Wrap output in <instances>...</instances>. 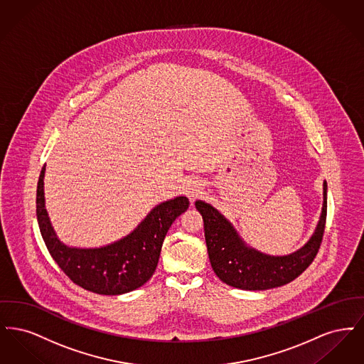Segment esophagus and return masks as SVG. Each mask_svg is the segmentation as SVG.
<instances>
[{"instance_id":"34e87169","label":"esophagus","mask_w":364,"mask_h":364,"mask_svg":"<svg viewBox=\"0 0 364 364\" xmlns=\"http://www.w3.org/2000/svg\"><path fill=\"white\" fill-rule=\"evenodd\" d=\"M202 184L199 183V181H190L188 184H187V188H186V192H187V196L190 198L191 200H195L196 198H199V195L202 193Z\"/></svg>"}]
</instances>
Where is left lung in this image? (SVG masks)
I'll use <instances>...</instances> for the list:
<instances>
[{"label": "left lung", "mask_w": 364, "mask_h": 364, "mask_svg": "<svg viewBox=\"0 0 364 364\" xmlns=\"http://www.w3.org/2000/svg\"><path fill=\"white\" fill-rule=\"evenodd\" d=\"M205 224L208 258L217 277L226 285L245 291H264L299 277L316 257L328 211V184L323 181V206L310 240L284 257H272L248 247L225 217L203 200L195 202Z\"/></svg>", "instance_id": "obj_1"}]
</instances>
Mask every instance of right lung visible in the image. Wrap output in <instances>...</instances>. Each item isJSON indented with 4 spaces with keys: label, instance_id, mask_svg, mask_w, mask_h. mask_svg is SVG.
Segmentation results:
<instances>
[{
    "label": "right lung",
    "instance_id": "1",
    "mask_svg": "<svg viewBox=\"0 0 364 364\" xmlns=\"http://www.w3.org/2000/svg\"><path fill=\"white\" fill-rule=\"evenodd\" d=\"M36 187V218L41 235L54 262L83 289L98 294H122L138 289L156 272L161 247L174 220L190 200L186 196L159 203L129 235L100 248L68 247L61 242L45 208L43 177Z\"/></svg>",
    "mask_w": 364,
    "mask_h": 364
}]
</instances>
